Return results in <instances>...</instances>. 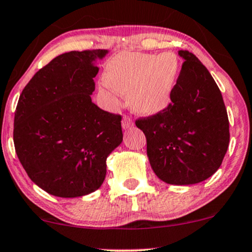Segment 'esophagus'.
Returning a JSON list of instances; mask_svg holds the SVG:
<instances>
[{
  "instance_id": "obj_1",
  "label": "esophagus",
  "mask_w": 252,
  "mask_h": 252,
  "mask_svg": "<svg viewBox=\"0 0 252 252\" xmlns=\"http://www.w3.org/2000/svg\"><path fill=\"white\" fill-rule=\"evenodd\" d=\"M134 126V122H132L131 118H130L129 116H124L122 120L123 129H129L130 126Z\"/></svg>"
}]
</instances>
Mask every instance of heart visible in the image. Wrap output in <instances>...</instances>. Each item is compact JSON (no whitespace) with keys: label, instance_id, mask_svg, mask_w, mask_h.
<instances>
[{"label":"heart","instance_id":"obj_1","mask_svg":"<svg viewBox=\"0 0 252 252\" xmlns=\"http://www.w3.org/2000/svg\"><path fill=\"white\" fill-rule=\"evenodd\" d=\"M177 74L178 61L171 53H122L110 61L104 78L113 89L130 93L135 110L155 115L170 103Z\"/></svg>","mask_w":252,"mask_h":252}]
</instances>
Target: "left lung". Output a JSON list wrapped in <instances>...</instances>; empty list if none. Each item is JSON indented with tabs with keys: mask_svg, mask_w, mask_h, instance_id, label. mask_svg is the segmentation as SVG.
<instances>
[{
	"mask_svg": "<svg viewBox=\"0 0 252 252\" xmlns=\"http://www.w3.org/2000/svg\"><path fill=\"white\" fill-rule=\"evenodd\" d=\"M164 110L139 117L147 154L159 180L175 186L205 181L218 170L229 147V118L222 94L201 61L188 50Z\"/></svg>",
	"mask_w": 252,
	"mask_h": 252,
	"instance_id": "left-lung-1",
	"label": "left lung"
}]
</instances>
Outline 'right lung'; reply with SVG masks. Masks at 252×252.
I'll return each mask as SVG.
<instances>
[{"instance_id":"1","label":"right lung","mask_w":252,"mask_h":252,"mask_svg":"<svg viewBox=\"0 0 252 252\" xmlns=\"http://www.w3.org/2000/svg\"><path fill=\"white\" fill-rule=\"evenodd\" d=\"M107 50L69 51L39 69L20 95L14 144L21 164L50 195L81 197L102 186L107 157L123 139L122 116L92 102L94 64Z\"/></svg>"}]
</instances>
